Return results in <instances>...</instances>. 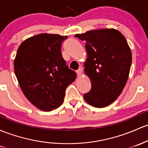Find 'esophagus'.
I'll return each mask as SVG.
<instances>
[{
    "mask_svg": "<svg viewBox=\"0 0 148 148\" xmlns=\"http://www.w3.org/2000/svg\"><path fill=\"white\" fill-rule=\"evenodd\" d=\"M82 70H83V68L82 67H80L79 69L77 71V76L78 77H80L81 75H82Z\"/></svg>",
    "mask_w": 148,
    "mask_h": 148,
    "instance_id": "esophagus-1",
    "label": "esophagus"
}]
</instances>
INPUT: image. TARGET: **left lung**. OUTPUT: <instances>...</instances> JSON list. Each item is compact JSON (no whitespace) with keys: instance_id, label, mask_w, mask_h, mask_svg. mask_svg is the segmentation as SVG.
Here are the masks:
<instances>
[{"instance_id":"left-lung-1","label":"left lung","mask_w":148,"mask_h":148,"mask_svg":"<svg viewBox=\"0 0 148 148\" xmlns=\"http://www.w3.org/2000/svg\"><path fill=\"white\" fill-rule=\"evenodd\" d=\"M75 37L86 42L84 71L91 89L84 98L95 108L108 106L116 100L127 82L132 61L127 41L114 29L91 30Z\"/></svg>"}]
</instances>
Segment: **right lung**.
Returning a JSON list of instances; mask_svg holds the SVG:
<instances>
[{"label":"right lung","mask_w":148,"mask_h":148,"mask_svg":"<svg viewBox=\"0 0 148 148\" xmlns=\"http://www.w3.org/2000/svg\"><path fill=\"white\" fill-rule=\"evenodd\" d=\"M67 36L41 34L21 43L14 62L19 86L29 101L43 111L60 106L66 87L77 73L66 64L61 53Z\"/></svg>","instance_id":"1"}]
</instances>
